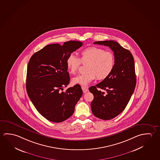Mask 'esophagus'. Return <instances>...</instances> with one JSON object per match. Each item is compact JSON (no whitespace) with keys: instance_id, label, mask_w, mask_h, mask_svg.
<instances>
[{"instance_id":"esophagus-1","label":"esophagus","mask_w":160,"mask_h":160,"mask_svg":"<svg viewBox=\"0 0 160 160\" xmlns=\"http://www.w3.org/2000/svg\"><path fill=\"white\" fill-rule=\"evenodd\" d=\"M82 90L84 93H85L87 92H88V89L87 88H85V87H82Z\"/></svg>"}]
</instances>
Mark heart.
Masks as SVG:
<instances>
[{
    "label": "heart",
    "instance_id": "heart-1",
    "mask_svg": "<svg viewBox=\"0 0 160 160\" xmlns=\"http://www.w3.org/2000/svg\"><path fill=\"white\" fill-rule=\"evenodd\" d=\"M82 64H87L83 74L73 78L72 82L86 87L97 78L103 80L109 76L113 71L115 59L113 53L98 47H89L80 52V58L71 54L66 60L68 71L75 74Z\"/></svg>",
    "mask_w": 160,
    "mask_h": 160
}]
</instances>
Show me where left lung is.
Here are the masks:
<instances>
[{"label":"left lung","mask_w":160,"mask_h":160,"mask_svg":"<svg viewBox=\"0 0 160 160\" xmlns=\"http://www.w3.org/2000/svg\"><path fill=\"white\" fill-rule=\"evenodd\" d=\"M94 43L108 46L114 52L115 63L112 72L106 79L89 89L94 95L91 102L92 113L101 119L109 120L123 112L133 93L136 85L134 61L131 52L114 41ZM101 89L106 93L102 92Z\"/></svg>","instance_id":"1"}]
</instances>
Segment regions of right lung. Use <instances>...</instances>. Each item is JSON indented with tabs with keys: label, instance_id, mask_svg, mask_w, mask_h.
Returning <instances> with one entry per match:
<instances>
[{
	"label": "right lung",
	"instance_id": "right-lung-1",
	"mask_svg": "<svg viewBox=\"0 0 160 160\" xmlns=\"http://www.w3.org/2000/svg\"><path fill=\"white\" fill-rule=\"evenodd\" d=\"M82 45L76 41L64 42L62 46L50 44L34 53L29 60L27 92L37 111L48 121L60 123L70 118L82 95L78 84L61 91L70 80L67 58Z\"/></svg>",
	"mask_w": 160,
	"mask_h": 160
}]
</instances>
